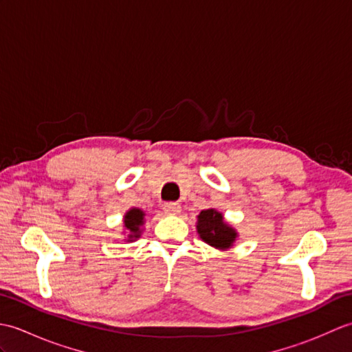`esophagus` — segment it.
Instances as JSON below:
<instances>
[{
  "label": "esophagus",
  "mask_w": 352,
  "mask_h": 352,
  "mask_svg": "<svg viewBox=\"0 0 352 352\" xmlns=\"http://www.w3.org/2000/svg\"><path fill=\"white\" fill-rule=\"evenodd\" d=\"M163 210H164V213H168V214H178L182 212V206L178 203H164Z\"/></svg>",
  "instance_id": "1"
}]
</instances>
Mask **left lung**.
I'll return each instance as SVG.
<instances>
[{
	"instance_id": "8db88e82",
	"label": "left lung",
	"mask_w": 352,
	"mask_h": 352,
	"mask_svg": "<svg viewBox=\"0 0 352 352\" xmlns=\"http://www.w3.org/2000/svg\"><path fill=\"white\" fill-rule=\"evenodd\" d=\"M197 230L204 242L219 250L230 248L237 236L236 231L223 222L222 214L213 208L199 213Z\"/></svg>"
}]
</instances>
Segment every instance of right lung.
<instances>
[{"label": "right lung", "instance_id": "1", "mask_svg": "<svg viewBox=\"0 0 352 352\" xmlns=\"http://www.w3.org/2000/svg\"><path fill=\"white\" fill-rule=\"evenodd\" d=\"M144 216L145 213L139 210V208H131V210L125 214V219H124V226L125 228L130 231L129 239L133 241V239L139 237L140 234V226L144 223Z\"/></svg>", "mask_w": 352, "mask_h": 352}]
</instances>
